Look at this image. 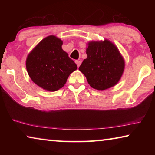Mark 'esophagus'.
<instances>
[{
	"mask_svg": "<svg viewBox=\"0 0 155 155\" xmlns=\"http://www.w3.org/2000/svg\"><path fill=\"white\" fill-rule=\"evenodd\" d=\"M75 63H76V64H77V66H78V67H79L80 65H81V61H79V60H76V61H75Z\"/></svg>",
	"mask_w": 155,
	"mask_h": 155,
	"instance_id": "34e87169",
	"label": "esophagus"
}]
</instances>
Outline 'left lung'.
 <instances>
[{
  "mask_svg": "<svg viewBox=\"0 0 155 155\" xmlns=\"http://www.w3.org/2000/svg\"><path fill=\"white\" fill-rule=\"evenodd\" d=\"M87 57L78 70L91 87L104 90L119 82L124 72L125 61L117 47L111 41H91L87 44Z\"/></svg>",
  "mask_w": 155,
  "mask_h": 155,
  "instance_id": "left-lung-1",
  "label": "left lung"
}]
</instances>
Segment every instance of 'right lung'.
<instances>
[{
    "label": "right lung",
    "instance_id": "add662e5",
    "mask_svg": "<svg viewBox=\"0 0 155 155\" xmlns=\"http://www.w3.org/2000/svg\"><path fill=\"white\" fill-rule=\"evenodd\" d=\"M63 41L51 35L44 38L28 54L26 67L36 85L48 91L64 87L77 65L62 49Z\"/></svg>",
    "mask_w": 155,
    "mask_h": 155
}]
</instances>
